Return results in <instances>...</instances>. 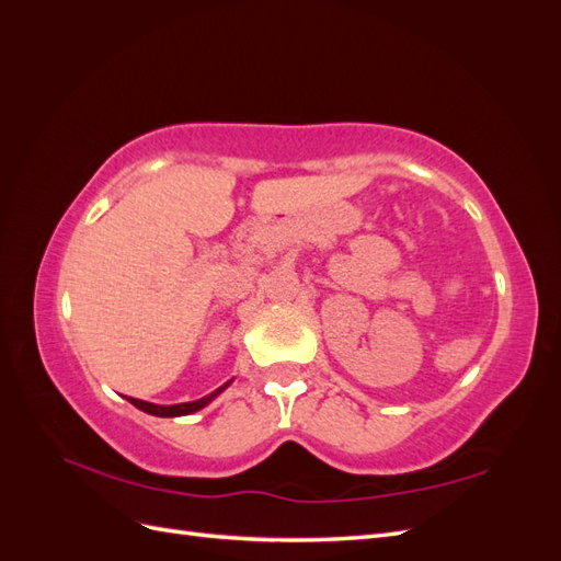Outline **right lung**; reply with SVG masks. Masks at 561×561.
Segmentation results:
<instances>
[{"instance_id": "add662e5", "label": "right lung", "mask_w": 561, "mask_h": 561, "mask_svg": "<svg viewBox=\"0 0 561 561\" xmlns=\"http://www.w3.org/2000/svg\"><path fill=\"white\" fill-rule=\"evenodd\" d=\"M231 381H233V379H229L225 386L215 388L210 396H203V398H198V400H194V402H180V404H154V402L138 400V398H126V400H128L130 404L138 407V410H142V412L151 414V416H186V414H194V412L203 410V407H206V404H210L219 393H222V390H225Z\"/></svg>"}]
</instances>
